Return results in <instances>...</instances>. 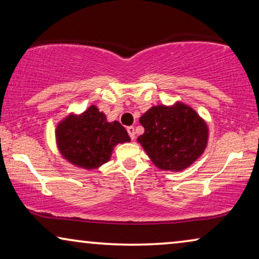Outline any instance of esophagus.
<instances>
[{
  "label": "esophagus",
  "mask_w": 259,
  "mask_h": 259,
  "mask_svg": "<svg viewBox=\"0 0 259 259\" xmlns=\"http://www.w3.org/2000/svg\"><path fill=\"white\" fill-rule=\"evenodd\" d=\"M127 132H128L131 139H132V140H133V139L135 138V131H134V127H133V126L127 127Z\"/></svg>",
  "instance_id": "1"
}]
</instances>
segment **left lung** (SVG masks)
<instances>
[{
  "instance_id": "left-lung-1",
  "label": "left lung",
  "mask_w": 259,
  "mask_h": 259,
  "mask_svg": "<svg viewBox=\"0 0 259 259\" xmlns=\"http://www.w3.org/2000/svg\"><path fill=\"white\" fill-rule=\"evenodd\" d=\"M145 133L137 139L158 169L182 171L205 152L208 126L192 107L182 102L156 105L139 119Z\"/></svg>"
}]
</instances>
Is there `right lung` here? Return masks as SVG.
I'll return each instance as SVG.
<instances>
[{"mask_svg": "<svg viewBox=\"0 0 259 259\" xmlns=\"http://www.w3.org/2000/svg\"><path fill=\"white\" fill-rule=\"evenodd\" d=\"M55 140L65 160L95 170L110 160L118 143L130 142L131 138L120 122H109L96 105H91L81 114L63 118L55 130Z\"/></svg>", "mask_w": 259, "mask_h": 259, "instance_id": "1", "label": "right lung"}]
</instances>
